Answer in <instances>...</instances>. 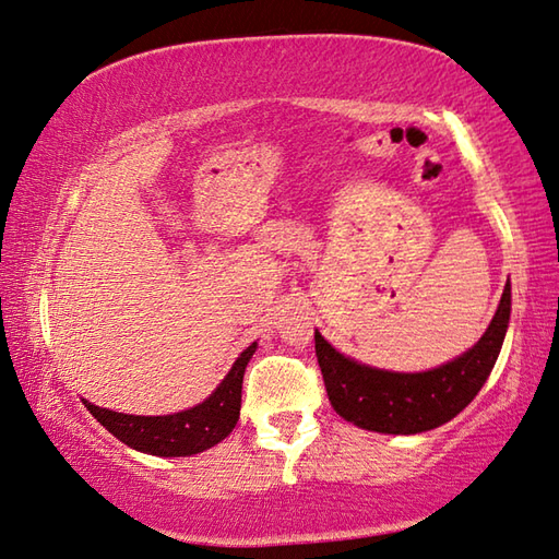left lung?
<instances>
[{"label":"left lung","mask_w":559,"mask_h":559,"mask_svg":"<svg viewBox=\"0 0 559 559\" xmlns=\"http://www.w3.org/2000/svg\"><path fill=\"white\" fill-rule=\"evenodd\" d=\"M512 286H504L490 326L459 358L425 372H391L336 350L314 331L317 362L322 367L331 406L343 420L382 435H418L435 430L476 399L488 382L507 336Z\"/></svg>","instance_id":"1"}]
</instances>
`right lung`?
I'll return each instance as SVG.
<instances>
[{"mask_svg":"<svg viewBox=\"0 0 559 559\" xmlns=\"http://www.w3.org/2000/svg\"><path fill=\"white\" fill-rule=\"evenodd\" d=\"M257 341L245 348L223 377V382L213 389V394L187 408L170 415H129L110 408H100L86 399L83 406L91 411L105 430L112 432L120 442L151 456H192L223 442L240 420L242 401V377L245 367L252 360Z\"/></svg>","mask_w":559,"mask_h":559,"instance_id":"add662e5","label":"right lung"}]
</instances>
